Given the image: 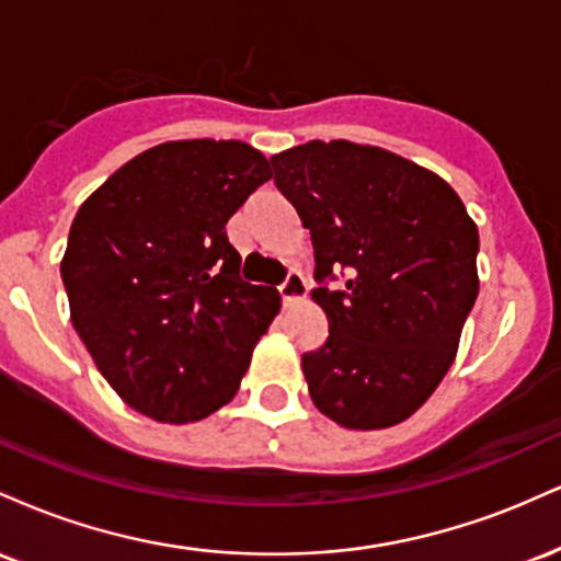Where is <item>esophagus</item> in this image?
Returning a JSON list of instances; mask_svg holds the SVG:
<instances>
[{
    "label": "esophagus",
    "mask_w": 561,
    "mask_h": 561,
    "mask_svg": "<svg viewBox=\"0 0 561 561\" xmlns=\"http://www.w3.org/2000/svg\"><path fill=\"white\" fill-rule=\"evenodd\" d=\"M306 289H308L306 279H302L298 272H289L285 285L279 287V295H282V300H285V306H293V302L306 298Z\"/></svg>",
    "instance_id": "34e87169"
}]
</instances>
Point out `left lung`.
I'll list each match as a JSON object with an SVG mask.
<instances>
[{
  "mask_svg": "<svg viewBox=\"0 0 561 561\" xmlns=\"http://www.w3.org/2000/svg\"><path fill=\"white\" fill-rule=\"evenodd\" d=\"M274 182L311 231V289L330 337L302 356L311 401L345 430L409 420L454 364L480 293L478 224L435 171L375 145L306 141L272 156Z\"/></svg>",
  "mask_w": 561,
  "mask_h": 561,
  "instance_id": "obj_1",
  "label": "left lung"
}]
</instances>
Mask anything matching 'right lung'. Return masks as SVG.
Returning <instances> with one entry per match:
<instances>
[{"label":"right lung","instance_id":"right-lung-1","mask_svg":"<svg viewBox=\"0 0 561 561\" xmlns=\"http://www.w3.org/2000/svg\"><path fill=\"white\" fill-rule=\"evenodd\" d=\"M272 179L240 139L139 152L83 199L60 261L70 321L121 401L190 424L240 390L282 300L237 276L227 221Z\"/></svg>","mask_w":561,"mask_h":561}]
</instances>
